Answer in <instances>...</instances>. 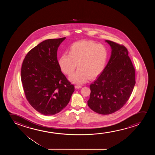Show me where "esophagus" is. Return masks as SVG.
I'll return each mask as SVG.
<instances>
[{"label": "esophagus", "mask_w": 155, "mask_h": 155, "mask_svg": "<svg viewBox=\"0 0 155 155\" xmlns=\"http://www.w3.org/2000/svg\"><path fill=\"white\" fill-rule=\"evenodd\" d=\"M75 88H76V89L81 88V85H77L75 86Z\"/></svg>", "instance_id": "34e87169"}]
</instances>
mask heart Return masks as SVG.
Listing matches in <instances>:
<instances>
[{
	"instance_id": "b5f03b06",
	"label": "heart",
	"mask_w": 155,
	"mask_h": 155,
	"mask_svg": "<svg viewBox=\"0 0 155 155\" xmlns=\"http://www.w3.org/2000/svg\"><path fill=\"white\" fill-rule=\"evenodd\" d=\"M107 57V50L104 45L91 41H81L71 45L69 54L64 53L59 64L62 71L68 75L72 74L77 64L78 70L69 79L73 83L83 84L102 72Z\"/></svg>"
}]
</instances>
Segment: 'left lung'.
I'll list each match as a JSON object with an SVG mask.
<instances>
[{"label":"left lung","instance_id":"left-lung-1","mask_svg":"<svg viewBox=\"0 0 155 155\" xmlns=\"http://www.w3.org/2000/svg\"><path fill=\"white\" fill-rule=\"evenodd\" d=\"M112 51L105 68L90 85L87 104L92 110L103 115L110 114L127 103L136 84L135 69L122 45L106 40Z\"/></svg>","mask_w":155,"mask_h":155}]
</instances>
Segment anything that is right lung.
<instances>
[{"instance_id":"obj_1","label":"right lung","mask_w":155,"mask_h":155,"mask_svg":"<svg viewBox=\"0 0 155 155\" xmlns=\"http://www.w3.org/2000/svg\"><path fill=\"white\" fill-rule=\"evenodd\" d=\"M66 38L48 39L30 50L21 66V81L30 105L45 115L62 110L70 101L74 85L61 71L58 47Z\"/></svg>"}]
</instances>
